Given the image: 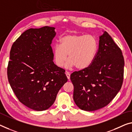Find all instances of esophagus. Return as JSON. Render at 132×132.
Here are the masks:
<instances>
[{"label": "esophagus", "mask_w": 132, "mask_h": 132, "mask_svg": "<svg viewBox=\"0 0 132 132\" xmlns=\"http://www.w3.org/2000/svg\"><path fill=\"white\" fill-rule=\"evenodd\" d=\"M65 75H66L67 77V78L69 80V79H70V73L68 72V71H66L65 72Z\"/></svg>", "instance_id": "1"}]
</instances>
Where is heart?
<instances>
[{
    "label": "heart",
    "mask_w": 132,
    "mask_h": 132,
    "mask_svg": "<svg viewBox=\"0 0 132 132\" xmlns=\"http://www.w3.org/2000/svg\"><path fill=\"white\" fill-rule=\"evenodd\" d=\"M97 50V40L92 35L71 34L64 36L60 39L59 45L56 44L54 48L55 63L58 67H62L68 54V67L76 65L80 70L85 69L94 61Z\"/></svg>",
    "instance_id": "heart-1"
}]
</instances>
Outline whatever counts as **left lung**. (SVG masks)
Instances as JSON below:
<instances>
[{"label": "left lung", "instance_id": "obj_1", "mask_svg": "<svg viewBox=\"0 0 132 132\" xmlns=\"http://www.w3.org/2000/svg\"><path fill=\"white\" fill-rule=\"evenodd\" d=\"M94 61L88 68L71 74L73 99L85 111H95L108 105L121 89L124 58L120 48L104 31Z\"/></svg>", "mask_w": 132, "mask_h": 132}]
</instances>
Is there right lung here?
<instances>
[{
    "label": "right lung",
    "mask_w": 132,
    "mask_h": 132,
    "mask_svg": "<svg viewBox=\"0 0 132 132\" xmlns=\"http://www.w3.org/2000/svg\"><path fill=\"white\" fill-rule=\"evenodd\" d=\"M55 29L46 26L26 30L10 52L7 78L11 88L20 102L36 111L49 109L68 80L64 69L53 62Z\"/></svg>",
    "instance_id": "obj_1"
}]
</instances>
